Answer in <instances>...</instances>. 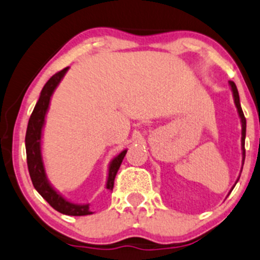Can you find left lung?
I'll use <instances>...</instances> for the list:
<instances>
[{"label":"left lung","mask_w":260,"mask_h":260,"mask_svg":"<svg viewBox=\"0 0 260 260\" xmlns=\"http://www.w3.org/2000/svg\"><path fill=\"white\" fill-rule=\"evenodd\" d=\"M230 84L232 86V90H233V96H234V103H236V107L238 109L239 116H241L242 120V150H243V164H244V158H245V147H244V140H245V129H247V121H245L244 114H243V110L241 108V103H239V94H238V89H237L236 84L233 82H230ZM239 180V178H238Z\"/></svg>","instance_id":"1"}]
</instances>
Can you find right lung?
<instances>
[{
  "instance_id": "add662e5",
  "label": "right lung",
  "mask_w": 260,
  "mask_h": 260,
  "mask_svg": "<svg viewBox=\"0 0 260 260\" xmlns=\"http://www.w3.org/2000/svg\"><path fill=\"white\" fill-rule=\"evenodd\" d=\"M68 71V67L62 69V71L57 72L46 85L43 86L41 91V96L38 99L37 104L33 109L32 114L28 121V126H27L26 133V152H27V166H28V171L30 180H32L33 186L37 189L38 193L41 194L49 205L52 206L55 211L60 212V213L67 214V216H86V214H91L89 211V205H74V203L68 202L67 200L60 196L57 191L52 188L51 185L48 183L46 178V172H44L43 161H42L41 156V136H42V127L44 124V116H46L47 109H48L49 100L54 91L55 86L59 84L60 79L64 77L66 72ZM126 150L120 152L113 161H111L110 167H109V177L107 188L113 189L114 181H115V176L118 174L120 165L125 157Z\"/></svg>"
}]
</instances>
